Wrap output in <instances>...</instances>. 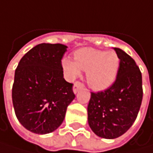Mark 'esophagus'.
I'll return each instance as SVG.
<instances>
[{"label": "esophagus", "instance_id": "34e87169", "mask_svg": "<svg viewBox=\"0 0 153 153\" xmlns=\"http://www.w3.org/2000/svg\"><path fill=\"white\" fill-rule=\"evenodd\" d=\"M84 88V84L83 83H81V82H79V81H76L75 83H74V94H77L79 89H81V88Z\"/></svg>", "mask_w": 153, "mask_h": 153}]
</instances>
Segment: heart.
I'll return each mask as SVG.
<instances>
[{
	"label": "heart",
	"mask_w": 153,
	"mask_h": 153,
	"mask_svg": "<svg viewBox=\"0 0 153 153\" xmlns=\"http://www.w3.org/2000/svg\"><path fill=\"white\" fill-rule=\"evenodd\" d=\"M74 60L65 57L61 65L70 79L87 72V81L92 89L102 91L108 88L117 77L120 59L113 51H106L92 48H81L74 51Z\"/></svg>",
	"instance_id": "1"
}]
</instances>
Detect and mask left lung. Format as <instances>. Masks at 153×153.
I'll list each match as a JSON object with an SVG mask.
<instances>
[{
    "label": "left lung",
    "instance_id": "obj_1",
    "mask_svg": "<svg viewBox=\"0 0 153 153\" xmlns=\"http://www.w3.org/2000/svg\"><path fill=\"white\" fill-rule=\"evenodd\" d=\"M120 59L117 77L104 91L91 93L88 119L98 137L113 139L127 131L137 117L143 99L142 74L125 51L114 48Z\"/></svg>",
    "mask_w": 153,
    "mask_h": 153
}]
</instances>
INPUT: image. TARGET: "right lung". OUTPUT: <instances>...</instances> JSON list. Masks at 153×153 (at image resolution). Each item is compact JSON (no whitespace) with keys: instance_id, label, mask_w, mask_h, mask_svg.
Returning <instances> with one entry per match:
<instances>
[{"instance_id":"1","label":"right lung","mask_w":153,"mask_h":153,"mask_svg":"<svg viewBox=\"0 0 153 153\" xmlns=\"http://www.w3.org/2000/svg\"><path fill=\"white\" fill-rule=\"evenodd\" d=\"M61 44H40L30 50L15 72L12 101L22 125L36 134H47L63 123L75 94L64 79Z\"/></svg>"}]
</instances>
